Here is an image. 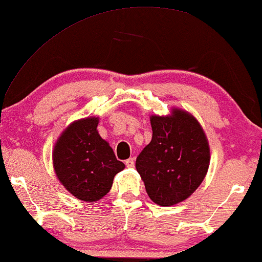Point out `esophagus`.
I'll use <instances>...</instances> for the list:
<instances>
[{"label": "esophagus", "mask_w": 262, "mask_h": 262, "mask_svg": "<svg viewBox=\"0 0 262 262\" xmlns=\"http://www.w3.org/2000/svg\"><path fill=\"white\" fill-rule=\"evenodd\" d=\"M134 164H135L134 159H128V160L126 161V165H127L128 168H133V167H134Z\"/></svg>", "instance_id": "1"}]
</instances>
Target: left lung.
<instances>
[{"label": "left lung", "instance_id": "8db88e82", "mask_svg": "<svg viewBox=\"0 0 262 262\" xmlns=\"http://www.w3.org/2000/svg\"><path fill=\"white\" fill-rule=\"evenodd\" d=\"M150 123L152 138L136 159V170L151 201L171 206L202 184L210 165L209 142L201 124L185 111L151 115Z\"/></svg>", "mask_w": 262, "mask_h": 262}]
</instances>
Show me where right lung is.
<instances>
[{"mask_svg": "<svg viewBox=\"0 0 262 262\" xmlns=\"http://www.w3.org/2000/svg\"><path fill=\"white\" fill-rule=\"evenodd\" d=\"M99 118L72 122L61 133L53 148L56 175L65 189L85 202L101 199L113 184L114 176L124 169L108 142L97 130Z\"/></svg>", "mask_w": 262, "mask_h": 262, "instance_id": "obj_1", "label": "right lung"}]
</instances>
